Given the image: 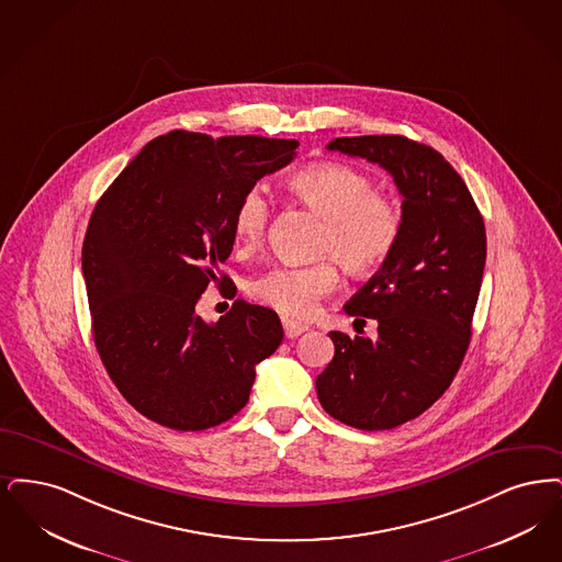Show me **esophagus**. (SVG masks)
<instances>
[{"instance_id": "obj_1", "label": "esophagus", "mask_w": 562, "mask_h": 562, "mask_svg": "<svg viewBox=\"0 0 562 562\" xmlns=\"http://www.w3.org/2000/svg\"><path fill=\"white\" fill-rule=\"evenodd\" d=\"M283 329H285L288 338H297L300 334H304L308 329V325L300 323V321H292V318H283Z\"/></svg>"}]
</instances>
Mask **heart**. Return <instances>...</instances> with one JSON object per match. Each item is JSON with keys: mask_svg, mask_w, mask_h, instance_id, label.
<instances>
[{"mask_svg": "<svg viewBox=\"0 0 562 562\" xmlns=\"http://www.w3.org/2000/svg\"><path fill=\"white\" fill-rule=\"evenodd\" d=\"M293 196L323 220L311 265H277L249 279L247 293L288 318L308 317L318 300L340 283L336 262L348 274L380 269L396 249L403 212L396 199L375 191L366 171L346 164H315L288 180ZM269 199L260 187L247 189L233 216L241 251L258 249L269 228Z\"/></svg>", "mask_w": 562, "mask_h": 562, "instance_id": "b5f03b06", "label": "heart"}]
</instances>
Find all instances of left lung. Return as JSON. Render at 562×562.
I'll return each instance as SVG.
<instances>
[{
    "label": "left lung",
    "mask_w": 562,
    "mask_h": 562,
    "mask_svg": "<svg viewBox=\"0 0 562 562\" xmlns=\"http://www.w3.org/2000/svg\"><path fill=\"white\" fill-rule=\"evenodd\" d=\"M391 173L403 233L391 258L344 311L373 318L378 338L329 331L331 363L317 375L323 409L359 430H391L424 414L464 361L487 258L485 222L462 176L439 150L405 136L327 145Z\"/></svg>",
    "instance_id": "obj_1"
}]
</instances>
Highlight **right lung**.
<instances>
[{"instance_id": "add662e5", "label": "right lung", "mask_w": 562, "mask_h": 562, "mask_svg": "<svg viewBox=\"0 0 562 562\" xmlns=\"http://www.w3.org/2000/svg\"><path fill=\"white\" fill-rule=\"evenodd\" d=\"M297 140L173 130L150 140L98 199L81 249L92 331L123 398L171 430L239 414L256 366L283 340L274 311L235 300L216 323L196 315L235 244L233 216L256 182L285 168Z\"/></svg>"}]
</instances>
